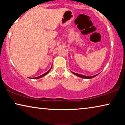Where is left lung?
I'll return each instance as SVG.
<instances>
[{
	"mask_svg": "<svg viewBox=\"0 0 125 125\" xmlns=\"http://www.w3.org/2000/svg\"><path fill=\"white\" fill-rule=\"evenodd\" d=\"M72 73H73V74H75V75H76V76L84 78H93V77H95L96 76H97V74H96V75H95V76L89 77V76H84V75H83V74H78V73H74V72H72Z\"/></svg>",
	"mask_w": 125,
	"mask_h": 125,
	"instance_id": "1",
	"label": "left lung"
}]
</instances>
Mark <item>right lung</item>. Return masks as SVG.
I'll list each match as a JSON object with an SVG mask.
<instances>
[{
	"label": "right lung",
	"instance_id": "1",
	"mask_svg": "<svg viewBox=\"0 0 125 125\" xmlns=\"http://www.w3.org/2000/svg\"><path fill=\"white\" fill-rule=\"evenodd\" d=\"M51 68H52V67L51 68V69L49 70L47 72H46V73H44L43 74H42V75H41V76H39V77H35V78H33V79H37V78H41V77H43V76H45L46 74H47L49 72V71H51Z\"/></svg>",
	"mask_w": 125,
	"mask_h": 125
}]
</instances>
